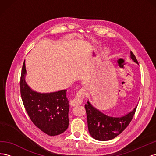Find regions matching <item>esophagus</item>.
I'll return each mask as SVG.
<instances>
[{"instance_id":"34e87169","label":"esophagus","mask_w":156,"mask_h":156,"mask_svg":"<svg viewBox=\"0 0 156 156\" xmlns=\"http://www.w3.org/2000/svg\"><path fill=\"white\" fill-rule=\"evenodd\" d=\"M87 89L85 87H83L79 90L78 92L77 93V95L74 98V100L72 101V105L73 106L75 105H81L83 103L84 98L85 96Z\"/></svg>"}]
</instances>
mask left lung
<instances>
[{
    "label": "left lung",
    "instance_id": "8db88e82",
    "mask_svg": "<svg viewBox=\"0 0 156 156\" xmlns=\"http://www.w3.org/2000/svg\"><path fill=\"white\" fill-rule=\"evenodd\" d=\"M131 58L136 64H139L131 51ZM84 107L90 134L98 140L105 141L115 138L128 126L133 119L137 106L133 110L117 116L108 115L105 112L100 111L88 101Z\"/></svg>",
    "mask_w": 156,
    "mask_h": 156
}]
</instances>
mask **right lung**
I'll list each match as a JSON object with an SVG mask.
<instances>
[{
    "label": "right lung",
    "mask_w": 156,
    "mask_h": 156,
    "mask_svg": "<svg viewBox=\"0 0 156 156\" xmlns=\"http://www.w3.org/2000/svg\"><path fill=\"white\" fill-rule=\"evenodd\" d=\"M25 63L21 70L20 91L23 105L34 124L50 136L58 135L68 129L69 101L66 90L50 93H39L25 81Z\"/></svg>",
    "instance_id": "obj_1"
}]
</instances>
